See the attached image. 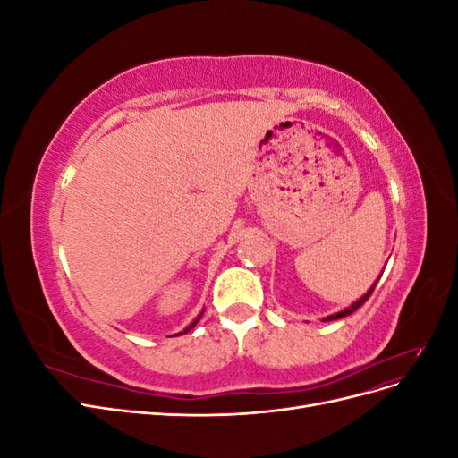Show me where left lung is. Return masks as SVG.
I'll list each match as a JSON object with an SVG mask.
<instances>
[{"instance_id":"8db88e82","label":"left lung","mask_w":458,"mask_h":458,"mask_svg":"<svg viewBox=\"0 0 458 458\" xmlns=\"http://www.w3.org/2000/svg\"><path fill=\"white\" fill-rule=\"evenodd\" d=\"M378 279H380V276H378ZM378 279L377 281H374V284L367 290V293L361 296V298H359L357 301H353L352 303V306L350 308H345V310H342V311H338V313H335V315H328V317H323V321L327 323V321H336V318H342V317H345V315H352L353 311H357L359 308H361L363 306V303L370 298V294H372V290H374V286H377V283H378Z\"/></svg>"}]
</instances>
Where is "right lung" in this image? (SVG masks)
<instances>
[{
    "label": "right lung",
    "mask_w": 458,
    "mask_h": 458,
    "mask_svg": "<svg viewBox=\"0 0 458 458\" xmlns=\"http://www.w3.org/2000/svg\"><path fill=\"white\" fill-rule=\"evenodd\" d=\"M202 313H204V310H202V311H200V313H199V315L195 317V321H192V323H191L189 327H185V328H183L182 332H177V335H174V336H182V335H187V332H189L191 328H195V325H197V323L200 321V317H202Z\"/></svg>",
    "instance_id": "1"
}]
</instances>
